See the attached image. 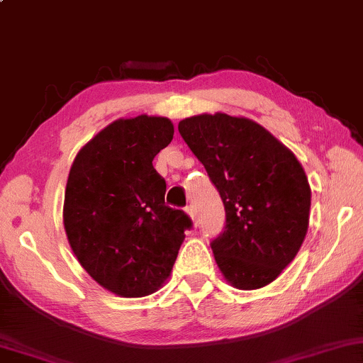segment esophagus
I'll use <instances>...</instances> for the list:
<instances>
[{"label":"esophagus","mask_w":363,"mask_h":363,"mask_svg":"<svg viewBox=\"0 0 363 363\" xmlns=\"http://www.w3.org/2000/svg\"><path fill=\"white\" fill-rule=\"evenodd\" d=\"M186 212H187V214H189V217H191L192 220L196 219V209H194V206H187V207H186Z\"/></svg>","instance_id":"34e87169"}]
</instances>
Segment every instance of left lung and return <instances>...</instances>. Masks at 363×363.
Here are the masks:
<instances>
[{
	"label": "left lung",
	"instance_id": "left-lung-1",
	"mask_svg": "<svg viewBox=\"0 0 363 363\" xmlns=\"http://www.w3.org/2000/svg\"><path fill=\"white\" fill-rule=\"evenodd\" d=\"M179 133L219 191L225 227L211 242L227 282L252 291L272 282L306 239L311 186L292 151L247 118H186Z\"/></svg>",
	"mask_w": 363,
	"mask_h": 363
}]
</instances>
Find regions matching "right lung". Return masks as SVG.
Returning <instances> with one entry per match:
<instances>
[{"label":"right lung","instance_id":"right-lung-1","mask_svg":"<svg viewBox=\"0 0 363 363\" xmlns=\"http://www.w3.org/2000/svg\"><path fill=\"white\" fill-rule=\"evenodd\" d=\"M167 118L118 119L77 152L62 220L86 272L121 297H144L166 282L192 220L164 202L166 181L152 166L172 141Z\"/></svg>","mask_w":363,"mask_h":363}]
</instances>
